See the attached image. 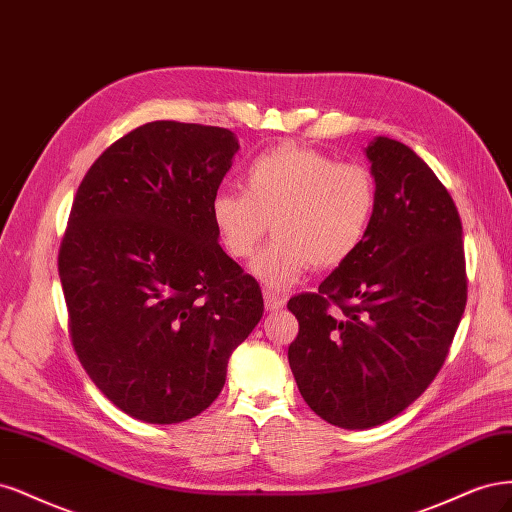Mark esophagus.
I'll use <instances>...</instances> for the list:
<instances>
[{"label": "esophagus", "instance_id": "1", "mask_svg": "<svg viewBox=\"0 0 512 512\" xmlns=\"http://www.w3.org/2000/svg\"><path fill=\"white\" fill-rule=\"evenodd\" d=\"M263 302H266L268 310H280V308L287 304V300L283 298V295H278V293H274L270 289L263 291Z\"/></svg>", "mask_w": 512, "mask_h": 512}]
</instances>
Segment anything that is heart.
I'll return each instance as SVG.
<instances>
[{"label":"heart","mask_w":512,"mask_h":512,"mask_svg":"<svg viewBox=\"0 0 512 512\" xmlns=\"http://www.w3.org/2000/svg\"><path fill=\"white\" fill-rule=\"evenodd\" d=\"M376 210L370 172L338 163L315 148L280 144L257 155L242 174V191H219L210 221L223 251L251 259L268 234L274 238L251 272L272 289L298 283L312 266L336 268L368 236Z\"/></svg>","instance_id":"heart-1"}]
</instances>
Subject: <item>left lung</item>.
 <instances>
[{"label": "left lung", "instance_id": "1", "mask_svg": "<svg viewBox=\"0 0 512 512\" xmlns=\"http://www.w3.org/2000/svg\"><path fill=\"white\" fill-rule=\"evenodd\" d=\"M376 210L359 249L317 293L287 308L300 321L289 366L306 404L344 430L381 425L427 389L468 298L453 197L406 144L368 148Z\"/></svg>", "mask_w": 512, "mask_h": 512}]
</instances>
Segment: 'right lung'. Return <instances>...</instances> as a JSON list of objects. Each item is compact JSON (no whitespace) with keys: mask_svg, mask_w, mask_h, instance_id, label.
Wrapping results in <instances>:
<instances>
[{"mask_svg":"<svg viewBox=\"0 0 512 512\" xmlns=\"http://www.w3.org/2000/svg\"><path fill=\"white\" fill-rule=\"evenodd\" d=\"M238 148L223 127L146 123L106 148L76 191L59 249L72 344L134 419L200 415L263 315L259 283L210 221Z\"/></svg>","mask_w":512,"mask_h":512,"instance_id":"add662e5","label":"right lung"}]
</instances>
